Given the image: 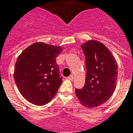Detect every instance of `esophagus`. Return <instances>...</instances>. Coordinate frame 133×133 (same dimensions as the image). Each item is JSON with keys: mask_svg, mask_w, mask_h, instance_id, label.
Listing matches in <instances>:
<instances>
[{"mask_svg": "<svg viewBox=\"0 0 133 133\" xmlns=\"http://www.w3.org/2000/svg\"><path fill=\"white\" fill-rule=\"evenodd\" d=\"M68 79L69 80H70V81H72L73 79H74V76H73V75H70V77H68Z\"/></svg>", "mask_w": 133, "mask_h": 133, "instance_id": "esophagus-1", "label": "esophagus"}]
</instances>
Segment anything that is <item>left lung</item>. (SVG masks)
<instances>
[{
  "label": "left lung",
  "mask_w": 133,
  "mask_h": 133,
  "mask_svg": "<svg viewBox=\"0 0 133 133\" xmlns=\"http://www.w3.org/2000/svg\"><path fill=\"white\" fill-rule=\"evenodd\" d=\"M81 46L85 56L87 74L85 85L75 90L76 95L84 106L97 107L105 103L115 90L117 64L108 48L98 41H88Z\"/></svg>",
  "instance_id": "obj_1"
}]
</instances>
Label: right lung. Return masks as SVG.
I'll list each match as a JSON object with an SVG mask.
<instances>
[{"instance_id":"1","label":"right lung","mask_w":133,"mask_h":133,"mask_svg":"<svg viewBox=\"0 0 133 133\" xmlns=\"http://www.w3.org/2000/svg\"><path fill=\"white\" fill-rule=\"evenodd\" d=\"M63 48L36 42L18 56L14 78L20 93L36 105L49 103L63 81L56 58Z\"/></svg>"}]
</instances>
